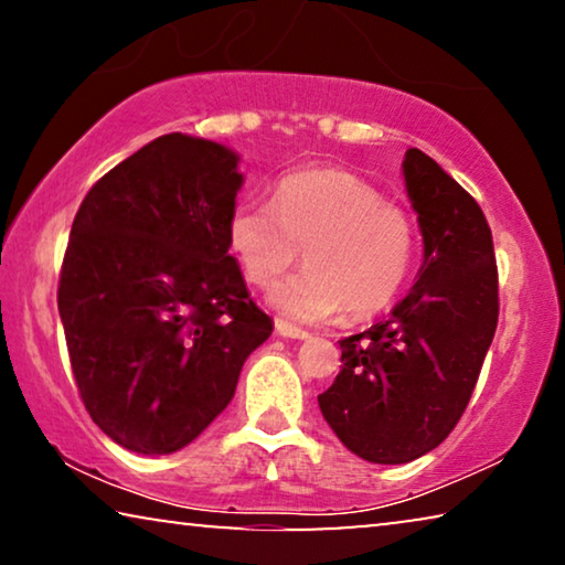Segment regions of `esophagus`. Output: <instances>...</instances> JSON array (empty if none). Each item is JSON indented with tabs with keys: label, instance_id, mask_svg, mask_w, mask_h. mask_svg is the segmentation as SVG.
I'll use <instances>...</instances> for the list:
<instances>
[{
	"label": "esophagus",
	"instance_id": "obj_1",
	"mask_svg": "<svg viewBox=\"0 0 565 565\" xmlns=\"http://www.w3.org/2000/svg\"><path fill=\"white\" fill-rule=\"evenodd\" d=\"M276 332L286 337V340H309L307 330H299V327L286 324V322H276Z\"/></svg>",
	"mask_w": 565,
	"mask_h": 565
}]
</instances>
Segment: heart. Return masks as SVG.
<instances>
[{"mask_svg":"<svg viewBox=\"0 0 565 565\" xmlns=\"http://www.w3.org/2000/svg\"><path fill=\"white\" fill-rule=\"evenodd\" d=\"M243 276L271 286L297 264L307 268L268 294L281 317L317 324L334 315L363 319L393 305L416 256L406 210L363 177L344 170H299L274 184L271 202L241 198L225 223Z\"/></svg>","mask_w":565,"mask_h":565,"instance_id":"1","label":"heart"}]
</instances>
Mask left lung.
Segmentation results:
<instances>
[{
	"label": "left lung",
	"instance_id": "1",
	"mask_svg": "<svg viewBox=\"0 0 565 565\" xmlns=\"http://www.w3.org/2000/svg\"><path fill=\"white\" fill-rule=\"evenodd\" d=\"M403 180L424 235L414 289L370 330L340 340L342 367L319 411L352 454L406 465L465 414L498 330V264L477 200L420 149Z\"/></svg>",
	"mask_w": 565,
	"mask_h": 565
}]
</instances>
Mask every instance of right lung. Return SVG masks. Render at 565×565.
<instances>
[{"mask_svg": "<svg viewBox=\"0 0 565 565\" xmlns=\"http://www.w3.org/2000/svg\"><path fill=\"white\" fill-rule=\"evenodd\" d=\"M217 141L164 134L88 190L57 309L94 424L137 454L195 441L274 330L228 254L243 174Z\"/></svg>", "mask_w": 565, "mask_h": 565, "instance_id": "right-lung-1", "label": "right lung"}]
</instances>
